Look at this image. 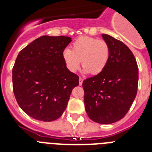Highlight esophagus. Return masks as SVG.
<instances>
[{"mask_svg": "<svg viewBox=\"0 0 152 152\" xmlns=\"http://www.w3.org/2000/svg\"><path fill=\"white\" fill-rule=\"evenodd\" d=\"M83 79L80 77V79H79V83H80V85H82V84H83Z\"/></svg>", "mask_w": 152, "mask_h": 152, "instance_id": "esophagus-1", "label": "esophagus"}]
</instances>
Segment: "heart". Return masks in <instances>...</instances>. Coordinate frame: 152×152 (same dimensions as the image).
<instances>
[{
	"label": "heart",
	"instance_id": "heart-1",
	"mask_svg": "<svg viewBox=\"0 0 152 152\" xmlns=\"http://www.w3.org/2000/svg\"><path fill=\"white\" fill-rule=\"evenodd\" d=\"M110 55V49L106 41L83 36L74 42L72 50L66 49L63 51L62 58L70 72H76L81 62L84 72L96 76L106 69Z\"/></svg>",
	"mask_w": 152,
	"mask_h": 152
}]
</instances>
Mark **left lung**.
<instances>
[{
	"mask_svg": "<svg viewBox=\"0 0 152 152\" xmlns=\"http://www.w3.org/2000/svg\"><path fill=\"white\" fill-rule=\"evenodd\" d=\"M110 55L102 73L84 80V105L91 120L111 124L125 117L138 88V67L132 51L122 42L103 34Z\"/></svg>",
	"mask_w": 152,
	"mask_h": 152,
	"instance_id": "obj_1",
	"label": "left lung"
}]
</instances>
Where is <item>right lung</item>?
Wrapping results in <instances>:
<instances>
[{"label": "right lung", "mask_w": 152, "mask_h": 152, "mask_svg": "<svg viewBox=\"0 0 152 152\" xmlns=\"http://www.w3.org/2000/svg\"><path fill=\"white\" fill-rule=\"evenodd\" d=\"M72 41L67 36L43 35L18 54L12 69L13 92L30 117L57 120L66 109L79 76L67 69L62 53Z\"/></svg>", "instance_id": "right-lung-1"}]
</instances>
